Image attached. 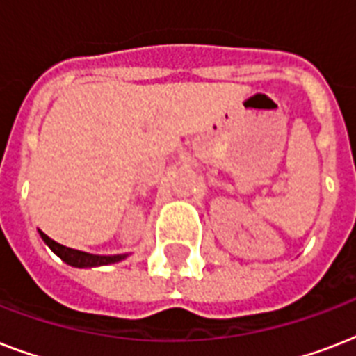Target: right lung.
I'll use <instances>...</instances> for the list:
<instances>
[{"mask_svg":"<svg viewBox=\"0 0 356 356\" xmlns=\"http://www.w3.org/2000/svg\"><path fill=\"white\" fill-rule=\"evenodd\" d=\"M42 236V240L46 242V245L51 249L53 253L60 257V260H64L66 264L74 266V268H96V266H107L114 264V262H120L127 254H90L85 253V251H77V249L66 248L63 243L55 242L51 238L44 234L42 231H38Z\"/></svg>","mask_w":356,"mask_h":356,"instance_id":"1","label":"right lung"}]
</instances>
